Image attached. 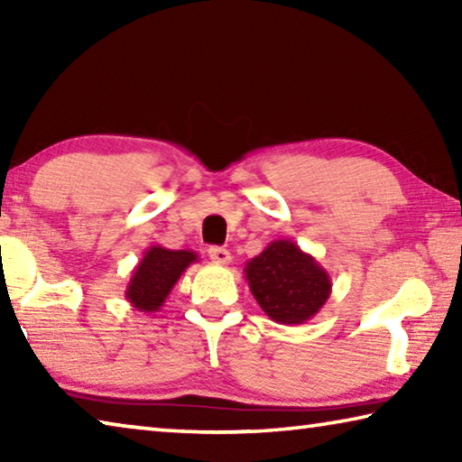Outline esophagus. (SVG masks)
I'll return each instance as SVG.
<instances>
[{
	"instance_id": "obj_1",
	"label": "esophagus",
	"mask_w": 462,
	"mask_h": 462,
	"mask_svg": "<svg viewBox=\"0 0 462 462\" xmlns=\"http://www.w3.org/2000/svg\"><path fill=\"white\" fill-rule=\"evenodd\" d=\"M208 254H209V259H212L217 264H228L232 261L230 250L224 248V246H209Z\"/></svg>"
}]
</instances>
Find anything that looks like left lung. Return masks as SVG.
Here are the masks:
<instances>
[{
    "mask_svg": "<svg viewBox=\"0 0 462 462\" xmlns=\"http://www.w3.org/2000/svg\"><path fill=\"white\" fill-rule=\"evenodd\" d=\"M250 293L273 322L306 324L332 293L328 271L291 240H273L245 267Z\"/></svg>",
    "mask_w": 462,
    "mask_h": 462,
    "instance_id": "8db88e82",
    "label": "left lung"
}]
</instances>
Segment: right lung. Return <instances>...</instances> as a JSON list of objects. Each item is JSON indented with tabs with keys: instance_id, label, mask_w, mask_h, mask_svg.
Returning <instances> with one entry per match:
<instances>
[{
	"instance_id": "obj_1",
	"label": "right lung",
	"mask_w": 462,
	"mask_h": 462,
	"mask_svg": "<svg viewBox=\"0 0 462 462\" xmlns=\"http://www.w3.org/2000/svg\"><path fill=\"white\" fill-rule=\"evenodd\" d=\"M198 261L199 256L193 250H171L154 245L146 250L136 269L132 271L124 295L138 311H144V314L159 311L179 277L191 263Z\"/></svg>"
}]
</instances>
